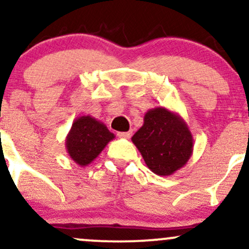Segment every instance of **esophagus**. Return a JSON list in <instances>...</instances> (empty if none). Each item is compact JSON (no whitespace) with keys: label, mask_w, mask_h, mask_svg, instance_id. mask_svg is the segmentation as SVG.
I'll return each instance as SVG.
<instances>
[{"label":"esophagus","mask_w":249,"mask_h":249,"mask_svg":"<svg viewBox=\"0 0 249 249\" xmlns=\"http://www.w3.org/2000/svg\"><path fill=\"white\" fill-rule=\"evenodd\" d=\"M131 134H132V132H131V131H128V132H118L117 133V136H118L119 138L128 139V138H131Z\"/></svg>","instance_id":"1"}]
</instances>
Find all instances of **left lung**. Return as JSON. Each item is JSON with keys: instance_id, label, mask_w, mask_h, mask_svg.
Segmentation results:
<instances>
[{"instance_id": "obj_1", "label": "left lung", "mask_w": 249, "mask_h": 249, "mask_svg": "<svg viewBox=\"0 0 249 249\" xmlns=\"http://www.w3.org/2000/svg\"><path fill=\"white\" fill-rule=\"evenodd\" d=\"M131 141L145 164L158 176H171L184 167L193 153V136L186 122L166 107L150 108L144 124Z\"/></svg>"}]
</instances>
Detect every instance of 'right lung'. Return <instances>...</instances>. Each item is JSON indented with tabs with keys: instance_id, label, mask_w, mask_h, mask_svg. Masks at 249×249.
Segmentation results:
<instances>
[{
	"instance_id": "obj_1",
	"label": "right lung",
	"mask_w": 249,
	"mask_h": 249,
	"mask_svg": "<svg viewBox=\"0 0 249 249\" xmlns=\"http://www.w3.org/2000/svg\"><path fill=\"white\" fill-rule=\"evenodd\" d=\"M112 139L115 134L108 131L104 123L89 115L81 116L72 123L65 138V147L76 164L88 166Z\"/></svg>"
}]
</instances>
